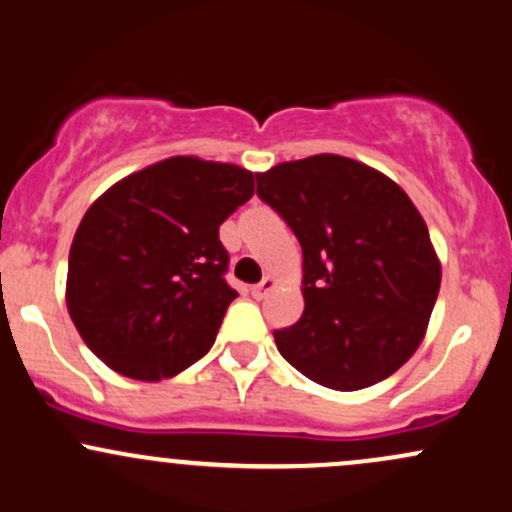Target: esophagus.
<instances>
[{
	"label": "esophagus",
	"mask_w": 512,
	"mask_h": 512,
	"mask_svg": "<svg viewBox=\"0 0 512 512\" xmlns=\"http://www.w3.org/2000/svg\"><path fill=\"white\" fill-rule=\"evenodd\" d=\"M273 287H275V280L271 278V275H266V278H263V280H261V283H258V285H254V287H251V295H254V297H256V300H263V297H266V295H268V292H271V290H273Z\"/></svg>",
	"instance_id": "obj_1"
}]
</instances>
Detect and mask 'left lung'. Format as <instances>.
Returning a JSON list of instances; mask_svg holds the SVG:
<instances>
[{
    "mask_svg": "<svg viewBox=\"0 0 512 512\" xmlns=\"http://www.w3.org/2000/svg\"><path fill=\"white\" fill-rule=\"evenodd\" d=\"M256 193L302 246L304 312L273 331L280 355L338 392L394 375L421 346L440 292V261L409 195L338 154L256 174Z\"/></svg>",
    "mask_w": 512,
    "mask_h": 512,
    "instance_id": "obj_1",
    "label": "left lung"
}]
</instances>
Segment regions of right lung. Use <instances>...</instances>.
<instances>
[{
    "label": "right lung",
    "instance_id": "obj_1",
    "mask_svg": "<svg viewBox=\"0 0 512 512\" xmlns=\"http://www.w3.org/2000/svg\"><path fill=\"white\" fill-rule=\"evenodd\" d=\"M254 195L241 166L171 157L125 176L86 210L67 268V309L111 370L179 375L215 343L237 290L220 225Z\"/></svg>",
    "mask_w": 512,
    "mask_h": 512
}]
</instances>
